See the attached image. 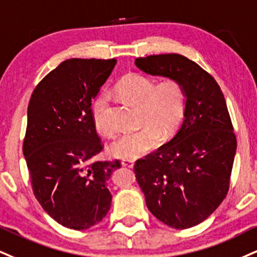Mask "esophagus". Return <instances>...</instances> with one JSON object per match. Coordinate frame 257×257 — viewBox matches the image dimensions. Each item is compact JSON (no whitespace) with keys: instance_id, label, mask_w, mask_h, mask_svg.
Wrapping results in <instances>:
<instances>
[{"instance_id":"1","label":"esophagus","mask_w":257,"mask_h":257,"mask_svg":"<svg viewBox=\"0 0 257 257\" xmlns=\"http://www.w3.org/2000/svg\"><path fill=\"white\" fill-rule=\"evenodd\" d=\"M120 164H122V166H125V168H133V166H134V162L128 159H123Z\"/></svg>"}]
</instances>
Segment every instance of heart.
Masks as SVG:
<instances>
[{"label":"heart","instance_id":"1","mask_svg":"<svg viewBox=\"0 0 257 257\" xmlns=\"http://www.w3.org/2000/svg\"><path fill=\"white\" fill-rule=\"evenodd\" d=\"M116 92L119 97L138 104L140 123L145 124L144 128L125 133L111 144L110 153L116 158H141L158 145L160 137L168 138L174 134L183 118L184 89L175 79H164L154 85L150 76L132 73L119 80ZM107 100L106 93L97 95L92 103L91 112L97 131L106 137H112L115 132L104 120Z\"/></svg>","mask_w":257,"mask_h":257}]
</instances>
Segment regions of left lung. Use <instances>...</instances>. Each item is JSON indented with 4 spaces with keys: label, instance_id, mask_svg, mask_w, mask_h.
<instances>
[{
    "label": "left lung",
    "instance_id": "1",
    "mask_svg": "<svg viewBox=\"0 0 257 257\" xmlns=\"http://www.w3.org/2000/svg\"><path fill=\"white\" fill-rule=\"evenodd\" d=\"M139 69L175 79L184 89V119L177 134L135 163L150 212L174 228H189L226 196L237 150L226 101L214 78L178 54L135 60Z\"/></svg>",
    "mask_w": 257,
    "mask_h": 257
}]
</instances>
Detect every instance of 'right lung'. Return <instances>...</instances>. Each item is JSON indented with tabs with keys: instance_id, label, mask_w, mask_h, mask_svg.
Listing matches in <instances>:
<instances>
[{
	"instance_id": "obj_1",
	"label": "right lung",
	"mask_w": 257,
	"mask_h": 257,
	"mask_svg": "<svg viewBox=\"0 0 257 257\" xmlns=\"http://www.w3.org/2000/svg\"><path fill=\"white\" fill-rule=\"evenodd\" d=\"M116 62H62L37 85L27 107L23 152L33 193L54 220L73 230L98 224L111 206L107 181L120 163L94 159L103 145L91 105Z\"/></svg>"
}]
</instances>
